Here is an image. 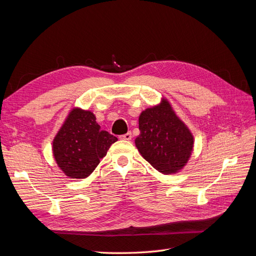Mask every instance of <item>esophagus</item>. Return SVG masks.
Masks as SVG:
<instances>
[{"label":"esophagus","mask_w":256,"mask_h":256,"mask_svg":"<svg viewBox=\"0 0 256 256\" xmlns=\"http://www.w3.org/2000/svg\"><path fill=\"white\" fill-rule=\"evenodd\" d=\"M131 138H132V134H131V132H127L126 134H122L120 136V138L122 140H125V141H130Z\"/></svg>","instance_id":"34e87169"}]
</instances>
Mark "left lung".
I'll use <instances>...</instances> for the list:
<instances>
[{"instance_id":"8db88e82","label":"left lung","mask_w":256,"mask_h":256,"mask_svg":"<svg viewBox=\"0 0 256 256\" xmlns=\"http://www.w3.org/2000/svg\"><path fill=\"white\" fill-rule=\"evenodd\" d=\"M138 129L136 147L158 172L176 174L187 166L194 147V136L166 97L141 112Z\"/></svg>"}]
</instances>
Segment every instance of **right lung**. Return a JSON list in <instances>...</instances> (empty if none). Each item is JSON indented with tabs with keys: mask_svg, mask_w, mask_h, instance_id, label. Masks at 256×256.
<instances>
[{
	"mask_svg": "<svg viewBox=\"0 0 256 256\" xmlns=\"http://www.w3.org/2000/svg\"><path fill=\"white\" fill-rule=\"evenodd\" d=\"M116 141L118 138L100 129L94 113L74 106L53 138V158L67 177L84 180Z\"/></svg>",
	"mask_w": 256,
	"mask_h": 256,
	"instance_id": "right-lung-1",
	"label": "right lung"
}]
</instances>
